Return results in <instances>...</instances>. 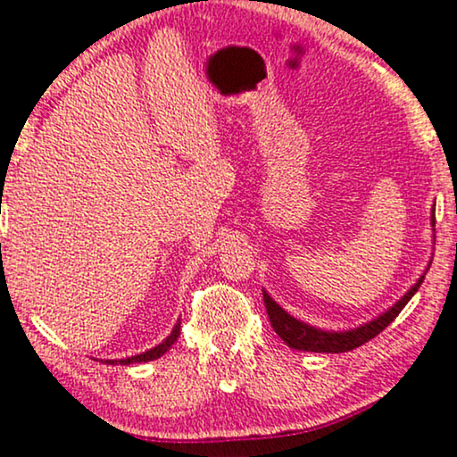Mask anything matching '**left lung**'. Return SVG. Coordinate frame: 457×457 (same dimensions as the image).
Instances as JSON below:
<instances>
[{
	"mask_svg": "<svg viewBox=\"0 0 457 457\" xmlns=\"http://www.w3.org/2000/svg\"><path fill=\"white\" fill-rule=\"evenodd\" d=\"M432 222H434V213H432ZM428 270H430V267H428ZM423 278L426 276H421L415 287H411V291L406 293L400 302L391 305L387 312L377 316V319L370 320L366 325L357 327V329H348V331H323V329H316V327L308 323H302V320H297L295 316H291L287 310H282L280 305L273 302L270 295H267V291H262V302H265L273 331H276V334L280 336L291 348H297V351H310V353H346V351H353V348L366 345V342L372 340L374 336H378L389 323H394L395 316L404 310V305L411 302L412 295H415L417 288L421 287Z\"/></svg>",
	"mask_w": 457,
	"mask_h": 457,
	"instance_id": "8db88e82",
	"label": "left lung"
}]
</instances>
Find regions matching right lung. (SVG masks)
<instances>
[{"instance_id":"1","label":"right lung","mask_w":457,"mask_h":457,"mask_svg":"<svg viewBox=\"0 0 457 457\" xmlns=\"http://www.w3.org/2000/svg\"><path fill=\"white\" fill-rule=\"evenodd\" d=\"M179 327H181V323H177V325L173 327V331H170V336L166 337V340L162 342V345H158V346L149 348V351L141 353V355H132V357H126V359H106V363H111V366H117V363H120V366H130V363L154 361V359L162 357L164 353L169 351V348L175 345V342H177V337H179Z\"/></svg>"}]
</instances>
